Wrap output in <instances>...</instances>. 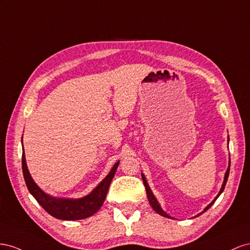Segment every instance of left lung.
<instances>
[{
	"instance_id": "obj_1",
	"label": "left lung",
	"mask_w": 250,
	"mask_h": 250,
	"mask_svg": "<svg viewBox=\"0 0 250 250\" xmlns=\"http://www.w3.org/2000/svg\"><path fill=\"white\" fill-rule=\"evenodd\" d=\"M227 141H229V139H228ZM229 169H230V157H229V162H228V167H227V169H226V173H225V175H224V181H223V184H222V187H221V189H220V191H219V194L216 196V198L213 199V200L206 206V208L200 212V213H198L197 216H195V217H198V216H200V215H202L203 212H205L206 210H208L210 206L215 203V201L217 200V199L219 198V196L222 194L223 192V190H224V188H225V185H226V182H227V179H228V175H229ZM141 178H142V181H144V184H145V188H146V195H147V199H148V202H149V204H151V206L153 208V209L157 212V213H159V215H161L162 217H167V218H172L170 216H168L167 213L163 210L162 208H161V206H160V204H159V202L157 201V199L155 198V196H154V194H153V191H152V189L149 188V187H148V184H147V181H146V177H145V175L141 173Z\"/></svg>"
}]
</instances>
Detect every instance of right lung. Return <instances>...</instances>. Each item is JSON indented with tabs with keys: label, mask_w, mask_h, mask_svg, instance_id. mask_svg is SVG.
<instances>
[{
	"label": "right lung",
	"mask_w": 250,
	"mask_h": 250,
	"mask_svg": "<svg viewBox=\"0 0 250 250\" xmlns=\"http://www.w3.org/2000/svg\"><path fill=\"white\" fill-rule=\"evenodd\" d=\"M23 142V138H22ZM119 166V161H117L113 166L110 173L106 175L104 179L99 183L97 187L92 190L89 195L78 199L70 198H56L50 196L42 190L39 185L34 182L32 177L28 170L24 146H23V156H22V168L23 175L30 194L35 198V200L44 208L49 215L60 220H82L93 216L104 204L106 192H108L110 183L115 175L116 169Z\"/></svg>",
	"instance_id": "obj_1"
}]
</instances>
